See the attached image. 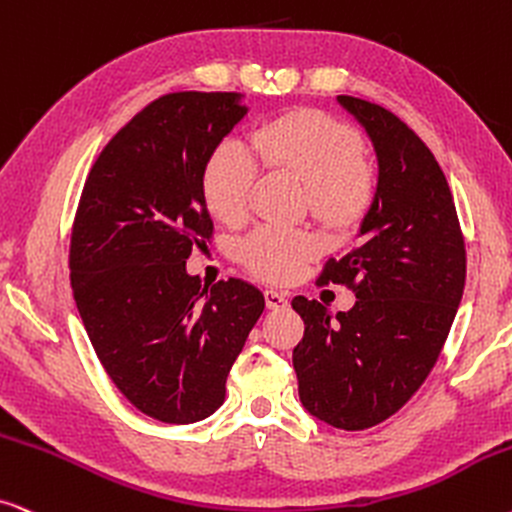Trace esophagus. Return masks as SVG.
<instances>
[{
  "mask_svg": "<svg viewBox=\"0 0 512 512\" xmlns=\"http://www.w3.org/2000/svg\"><path fill=\"white\" fill-rule=\"evenodd\" d=\"M263 296H265V308L268 310L287 308V296L280 294V291H263Z\"/></svg>",
  "mask_w": 512,
  "mask_h": 512,
  "instance_id": "esophagus-1",
  "label": "esophagus"
}]
</instances>
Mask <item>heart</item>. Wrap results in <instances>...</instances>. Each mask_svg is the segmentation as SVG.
<instances>
[{
    "instance_id": "obj_1",
    "label": "heart",
    "mask_w": 512,
    "mask_h": 512,
    "mask_svg": "<svg viewBox=\"0 0 512 512\" xmlns=\"http://www.w3.org/2000/svg\"><path fill=\"white\" fill-rule=\"evenodd\" d=\"M265 167L284 171L308 188L310 209L336 228L355 225L374 197L364 143L353 126L317 110H298L258 126L251 136ZM256 162L240 141H223L204 167L202 190L207 207L223 223H240L249 211ZM320 251L308 230L258 228L242 242V263L268 282H284Z\"/></svg>"
}]
</instances>
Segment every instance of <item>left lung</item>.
<instances>
[{
	"instance_id": "1",
	"label": "left lung",
	"mask_w": 512,
	"mask_h": 512,
	"mask_svg": "<svg viewBox=\"0 0 512 512\" xmlns=\"http://www.w3.org/2000/svg\"><path fill=\"white\" fill-rule=\"evenodd\" d=\"M374 145L378 178L357 244L324 265L322 284H348L355 305L331 313L296 296L305 322L294 348L298 397L341 430L378 426L435 367L466 284L454 197L428 145L381 105L336 96Z\"/></svg>"
}]
</instances>
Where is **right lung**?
Wrapping results in <instances>:
<instances>
[{
    "instance_id": "add662e5",
    "label": "right lung",
    "mask_w": 512,
    "mask_h": 512,
    "mask_svg": "<svg viewBox=\"0 0 512 512\" xmlns=\"http://www.w3.org/2000/svg\"><path fill=\"white\" fill-rule=\"evenodd\" d=\"M249 108L242 94L178 91L105 145L86 178L70 282L98 360L126 400L162 423L202 421L265 308L254 284H202L185 270L207 247V159Z\"/></svg>"
}]
</instances>
